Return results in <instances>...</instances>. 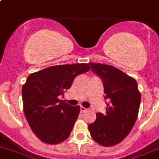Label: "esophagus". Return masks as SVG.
Segmentation results:
<instances>
[{
    "mask_svg": "<svg viewBox=\"0 0 159 159\" xmlns=\"http://www.w3.org/2000/svg\"><path fill=\"white\" fill-rule=\"evenodd\" d=\"M86 110H87V109H86V108H84L83 106H80V111H81V112H86Z\"/></svg>",
    "mask_w": 159,
    "mask_h": 159,
    "instance_id": "34e87169",
    "label": "esophagus"
}]
</instances>
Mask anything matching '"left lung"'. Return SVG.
<instances>
[{
    "label": "left lung",
    "instance_id": "8db88e82",
    "mask_svg": "<svg viewBox=\"0 0 159 159\" xmlns=\"http://www.w3.org/2000/svg\"><path fill=\"white\" fill-rule=\"evenodd\" d=\"M93 73L102 80L106 114L96 113L88 129L93 139L102 146H113L122 142L133 128L138 117L141 93L137 82L119 69L102 63H89Z\"/></svg>",
    "mask_w": 159,
    "mask_h": 159
}]
</instances>
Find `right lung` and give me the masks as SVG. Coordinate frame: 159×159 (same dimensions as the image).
Wrapping results in <instances>:
<instances>
[{
	"label": "right lung",
	"instance_id": "add662e5",
	"mask_svg": "<svg viewBox=\"0 0 159 159\" xmlns=\"http://www.w3.org/2000/svg\"><path fill=\"white\" fill-rule=\"evenodd\" d=\"M90 70L86 63L57 65L31 73L22 87L24 115L33 132L47 144L60 143L70 136L80 112L58 99L76 76Z\"/></svg>",
	"mask_w": 159,
	"mask_h": 159
}]
</instances>
